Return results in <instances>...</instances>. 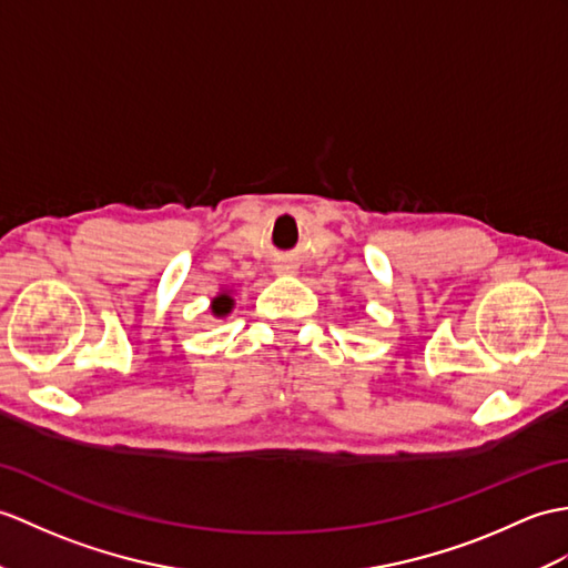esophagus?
<instances>
[{
  "mask_svg": "<svg viewBox=\"0 0 568 568\" xmlns=\"http://www.w3.org/2000/svg\"><path fill=\"white\" fill-rule=\"evenodd\" d=\"M273 271L275 275H295V266H290V263H278Z\"/></svg>",
  "mask_w": 568,
  "mask_h": 568,
  "instance_id": "esophagus-1",
  "label": "esophagus"
}]
</instances>
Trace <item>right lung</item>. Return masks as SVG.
<instances>
[{
  "label": "right lung",
  "mask_w": 568,
  "mask_h": 568,
  "mask_svg": "<svg viewBox=\"0 0 568 568\" xmlns=\"http://www.w3.org/2000/svg\"><path fill=\"white\" fill-rule=\"evenodd\" d=\"M232 305H234V300H232L227 293H222V295H217V297L213 300V314H215V316L230 314V312H232Z\"/></svg>",
  "instance_id": "1"
}]
</instances>
